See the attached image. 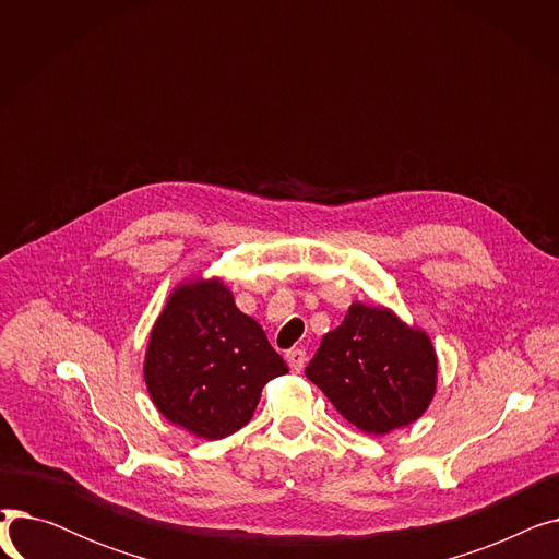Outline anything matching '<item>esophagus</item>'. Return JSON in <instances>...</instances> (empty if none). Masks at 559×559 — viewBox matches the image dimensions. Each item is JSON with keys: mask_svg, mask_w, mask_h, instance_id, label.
Instances as JSON below:
<instances>
[{"mask_svg": "<svg viewBox=\"0 0 559 559\" xmlns=\"http://www.w3.org/2000/svg\"><path fill=\"white\" fill-rule=\"evenodd\" d=\"M285 360H287V365H289L292 371H301L304 365H306V350H301V348H289L287 354H285Z\"/></svg>", "mask_w": 559, "mask_h": 559, "instance_id": "1", "label": "esophagus"}]
</instances>
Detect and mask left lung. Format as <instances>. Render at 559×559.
I'll list each match as a JSON object with an SVG mask.
<instances>
[{"label": "left lung", "instance_id": "left-lung-1", "mask_svg": "<svg viewBox=\"0 0 559 559\" xmlns=\"http://www.w3.org/2000/svg\"><path fill=\"white\" fill-rule=\"evenodd\" d=\"M306 376L337 413L369 435H385L424 415L437 380L426 333L407 329L388 308L354 304L321 340Z\"/></svg>", "mask_w": 559, "mask_h": 559}]
</instances>
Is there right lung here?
Returning a JSON list of instances; mask_svg holds the SVG:
<instances>
[{"label":"right lung","instance_id":"obj_1","mask_svg":"<svg viewBox=\"0 0 559 559\" xmlns=\"http://www.w3.org/2000/svg\"><path fill=\"white\" fill-rule=\"evenodd\" d=\"M283 373L285 360L219 281L174 292L144 362L146 390L163 417L205 439L247 426L262 388Z\"/></svg>","mask_w":559,"mask_h":559}]
</instances>
